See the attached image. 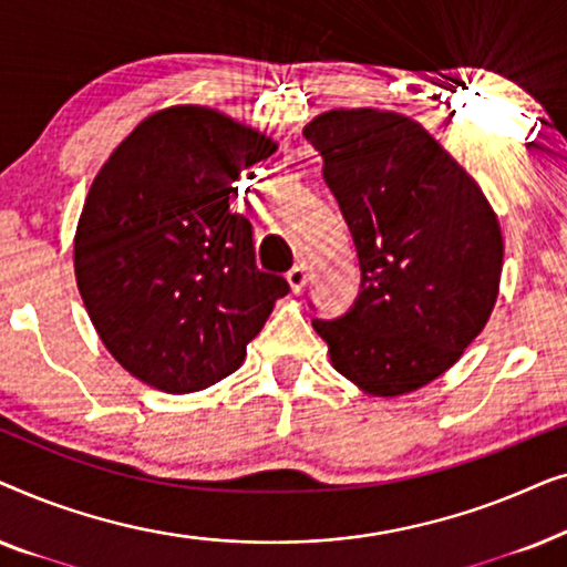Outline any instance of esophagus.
I'll list each match as a JSON object with an SVG mask.
<instances>
[{"label":"esophagus","mask_w":567,"mask_h":567,"mask_svg":"<svg viewBox=\"0 0 567 567\" xmlns=\"http://www.w3.org/2000/svg\"><path fill=\"white\" fill-rule=\"evenodd\" d=\"M286 278H289V286H291L293 293H299L301 289H305L307 278H309L305 262H297V266H293V268L289 270V274H286Z\"/></svg>","instance_id":"obj_1"}]
</instances>
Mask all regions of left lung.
I'll return each instance as SVG.
<instances>
[{
    "mask_svg": "<svg viewBox=\"0 0 567 567\" xmlns=\"http://www.w3.org/2000/svg\"><path fill=\"white\" fill-rule=\"evenodd\" d=\"M353 235L361 286L338 320H315L336 371L398 398L452 369L491 317L503 270L498 216L421 123L328 111L305 126Z\"/></svg>",
    "mask_w": 567,
    "mask_h": 567,
    "instance_id": "obj_1",
    "label": "left lung"
}]
</instances>
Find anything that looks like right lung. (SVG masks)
<instances>
[{"label": "right lung", "instance_id": "add662e5", "mask_svg": "<svg viewBox=\"0 0 567 567\" xmlns=\"http://www.w3.org/2000/svg\"><path fill=\"white\" fill-rule=\"evenodd\" d=\"M276 144L200 105L144 118L100 167L74 235L82 301L113 359L169 394L206 390L289 293L255 266L252 224L229 208Z\"/></svg>", "mask_w": 567, "mask_h": 567}]
</instances>
